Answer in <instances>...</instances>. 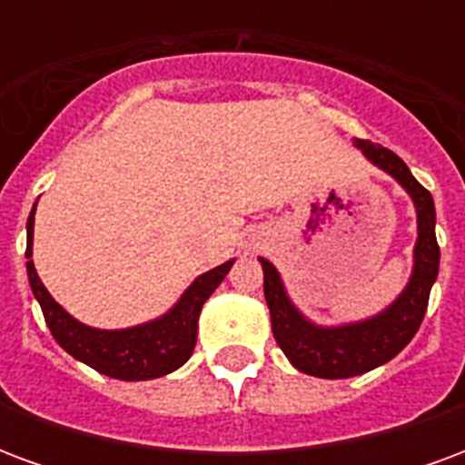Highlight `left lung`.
<instances>
[{"label": "left lung", "mask_w": 465, "mask_h": 465, "mask_svg": "<svg viewBox=\"0 0 465 465\" xmlns=\"http://www.w3.org/2000/svg\"><path fill=\"white\" fill-rule=\"evenodd\" d=\"M371 162L389 172L406 192L413 196L419 213V242H416V263L406 292L379 316L369 322L322 329L313 326L296 312L283 293L282 279L272 263L262 259L263 296L272 312V331L276 343L289 356L293 366L319 379H351L376 369L391 361L406 343L416 336L423 313L429 306L430 286L439 276V242H436V209L429 189H423L416 176L409 172L401 156L373 143L369 139L356 142Z\"/></svg>", "instance_id": "1"}]
</instances>
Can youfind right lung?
Returning a JSON list of instances; mask_svg holds the SVG:
<instances>
[{"mask_svg": "<svg viewBox=\"0 0 465 465\" xmlns=\"http://www.w3.org/2000/svg\"><path fill=\"white\" fill-rule=\"evenodd\" d=\"M32 232H35V209L26 222V273L35 292L36 302L42 306L45 322L56 343L72 353L74 359L84 361L104 376L122 381H146L159 379L183 366L196 346V329L203 302L213 293V289L223 282L233 262L216 266L212 272L202 273L186 289L179 303L172 312L143 326L124 329V331H99L72 319L59 303L49 296L45 283L36 276L32 262Z\"/></svg>", "mask_w": 465, "mask_h": 465, "instance_id": "right-lung-1", "label": "right lung"}]
</instances>
